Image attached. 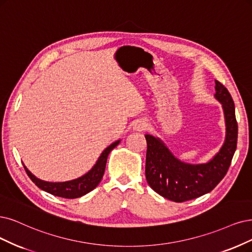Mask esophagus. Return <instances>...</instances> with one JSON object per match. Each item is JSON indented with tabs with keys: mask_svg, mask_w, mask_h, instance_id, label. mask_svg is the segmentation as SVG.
<instances>
[{
	"mask_svg": "<svg viewBox=\"0 0 252 252\" xmlns=\"http://www.w3.org/2000/svg\"><path fill=\"white\" fill-rule=\"evenodd\" d=\"M134 129L138 132H143L145 129H147V124L142 120L137 121V123L134 125Z\"/></svg>",
	"mask_w": 252,
	"mask_h": 252,
	"instance_id": "obj_1",
	"label": "esophagus"
}]
</instances>
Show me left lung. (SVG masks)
Returning a JSON list of instances; mask_svg holds the SVG:
<instances>
[{"mask_svg": "<svg viewBox=\"0 0 252 252\" xmlns=\"http://www.w3.org/2000/svg\"><path fill=\"white\" fill-rule=\"evenodd\" d=\"M215 97L224 111L226 137L219 153L204 164H188L175 158L161 139L145 135L147 151L145 176L161 196L183 202L211 192L224 178L237 148L238 123L235 104L228 90L215 80Z\"/></svg>", "mask_w": 252, "mask_h": 252, "instance_id": "obj_1", "label": "left lung"}]
</instances>
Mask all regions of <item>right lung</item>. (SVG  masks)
<instances>
[{
	"mask_svg": "<svg viewBox=\"0 0 252 252\" xmlns=\"http://www.w3.org/2000/svg\"><path fill=\"white\" fill-rule=\"evenodd\" d=\"M119 142L120 140L115 141L114 143H112L110 146H108L106 150L101 153L98 160L96 161V164L92 167L91 170H89L85 175L81 176V178L72 181L63 183L44 182L37 179L35 175H33L29 170H28L25 165L24 167L27 174L29 175V178L32 180V182L41 190L51 193L52 195H55V196H59L63 198H78L92 191L99 184L105 172L108 156L110 152L113 150L115 146L118 145Z\"/></svg>",
	"mask_w": 252,
	"mask_h": 252,
	"instance_id": "1",
	"label": "right lung"
}]
</instances>
